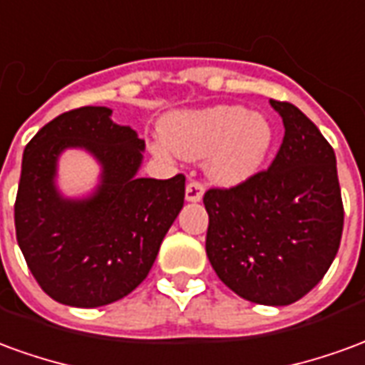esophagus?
Masks as SVG:
<instances>
[{
	"instance_id": "1",
	"label": "esophagus",
	"mask_w": 365,
	"mask_h": 365,
	"mask_svg": "<svg viewBox=\"0 0 365 365\" xmlns=\"http://www.w3.org/2000/svg\"><path fill=\"white\" fill-rule=\"evenodd\" d=\"M203 185L199 182H190L187 183V187H185V201H190V203H199L201 199H203Z\"/></svg>"
}]
</instances>
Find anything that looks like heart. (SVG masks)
Segmentation results:
<instances>
[{
  "label": "heart",
  "mask_w": 365,
  "mask_h": 365,
  "mask_svg": "<svg viewBox=\"0 0 365 365\" xmlns=\"http://www.w3.org/2000/svg\"><path fill=\"white\" fill-rule=\"evenodd\" d=\"M160 133L175 156L203 158L207 178L221 185H238L260 174L275 143L268 115L246 111L242 105L178 111L162 123ZM154 150L164 154L160 146Z\"/></svg>",
  "instance_id": "1"
}]
</instances>
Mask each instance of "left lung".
Wrapping results in <instances>:
<instances>
[{
    "mask_svg": "<svg viewBox=\"0 0 365 365\" xmlns=\"http://www.w3.org/2000/svg\"><path fill=\"white\" fill-rule=\"evenodd\" d=\"M285 127L266 172L230 190H209L207 258L229 289L258 305H291L334 260L344 207L336 156L295 105L269 101Z\"/></svg>",
    "mask_w": 365,
    "mask_h": 365,
    "instance_id": "obj_1",
    "label": "left lung"
}]
</instances>
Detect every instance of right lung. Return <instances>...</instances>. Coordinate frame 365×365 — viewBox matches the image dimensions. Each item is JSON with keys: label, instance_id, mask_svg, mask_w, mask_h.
Listing matches in <instances>:
<instances>
[{"label": "right lung", "instance_id": "right-lung-1", "mask_svg": "<svg viewBox=\"0 0 365 365\" xmlns=\"http://www.w3.org/2000/svg\"><path fill=\"white\" fill-rule=\"evenodd\" d=\"M111 115L99 105L62 113L23 152L17 242L44 293L68 307H103L135 291L183 207L185 178H140L144 140ZM66 150L86 151L100 166L96 187L83 196L59 190Z\"/></svg>", "mask_w": 365, "mask_h": 365}]
</instances>
